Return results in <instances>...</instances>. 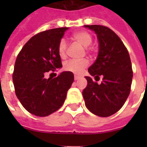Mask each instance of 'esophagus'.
I'll use <instances>...</instances> for the list:
<instances>
[{
    "label": "esophagus",
    "mask_w": 147,
    "mask_h": 147,
    "mask_svg": "<svg viewBox=\"0 0 147 147\" xmlns=\"http://www.w3.org/2000/svg\"><path fill=\"white\" fill-rule=\"evenodd\" d=\"M74 78H75V80H76V81H77V80H78V79H80V78H81V77H80V76H76H76H74Z\"/></svg>",
    "instance_id": "34e87169"
}]
</instances>
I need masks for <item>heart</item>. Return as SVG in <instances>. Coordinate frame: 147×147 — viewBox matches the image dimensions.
I'll list each match as a JSON object with an SVG mask.
<instances>
[{
    "mask_svg": "<svg viewBox=\"0 0 147 147\" xmlns=\"http://www.w3.org/2000/svg\"><path fill=\"white\" fill-rule=\"evenodd\" d=\"M72 39L76 42L82 45V47H87L92 44V36L87 31H78L76 32L72 35ZM87 53H89L91 51V48L86 49ZM67 52V43L64 39L60 40L58 44V53L61 58H65ZM89 65V62L87 59H83L81 60L70 59L67 61L64 64V69L65 71H71L73 73L79 74L84 70Z\"/></svg>",
    "mask_w": 147,
    "mask_h": 147,
    "instance_id": "b5f03b06",
    "label": "heart"
}]
</instances>
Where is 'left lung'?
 <instances>
[{"label": "left lung", "mask_w": 147, "mask_h": 147, "mask_svg": "<svg viewBox=\"0 0 147 147\" xmlns=\"http://www.w3.org/2000/svg\"><path fill=\"white\" fill-rule=\"evenodd\" d=\"M94 31L99 42L96 61L88 69L92 76L103 77L100 85L85 76L82 94L85 106L99 117L111 116L124 105L130 92L133 70L130 55L118 36L107 26L85 25Z\"/></svg>", "instance_id": "obj_1"}]
</instances>
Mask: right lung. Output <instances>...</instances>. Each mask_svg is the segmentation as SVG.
Wrapping results in <instances>:
<instances>
[{"label":"right lung","mask_w":147,"mask_h":147,"mask_svg":"<svg viewBox=\"0 0 147 147\" xmlns=\"http://www.w3.org/2000/svg\"><path fill=\"white\" fill-rule=\"evenodd\" d=\"M68 29L36 34L17 55L13 73L15 93L24 108L36 116H48L59 109L74 82L71 71H63L54 78L44 77L62 66L58 44Z\"/></svg>","instance_id":"obj_1"}]
</instances>
